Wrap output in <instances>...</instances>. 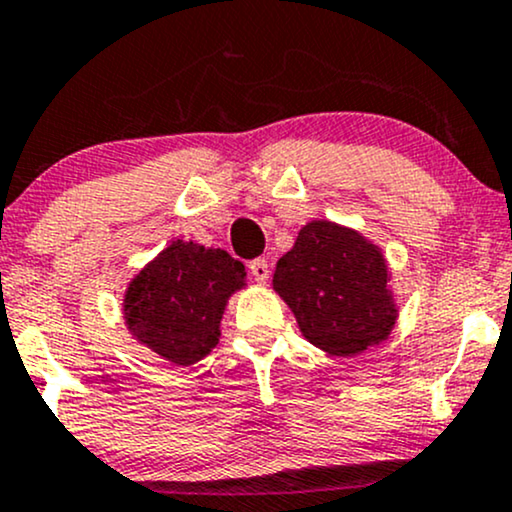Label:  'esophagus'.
<instances>
[{"label":"esophagus","instance_id":"1","mask_svg":"<svg viewBox=\"0 0 512 512\" xmlns=\"http://www.w3.org/2000/svg\"><path fill=\"white\" fill-rule=\"evenodd\" d=\"M248 269H250V274L255 276V281H267L269 279V264H267V260H264V257H257V260H252L248 264Z\"/></svg>","mask_w":512,"mask_h":512}]
</instances>
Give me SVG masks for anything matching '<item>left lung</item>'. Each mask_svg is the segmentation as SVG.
Listing matches in <instances>:
<instances>
[{"mask_svg":"<svg viewBox=\"0 0 512 512\" xmlns=\"http://www.w3.org/2000/svg\"><path fill=\"white\" fill-rule=\"evenodd\" d=\"M274 289L303 337L334 356L383 342L397 320L383 255L351 228L313 221L276 262Z\"/></svg>","mask_w":512,"mask_h":512,"instance_id":"1","label":"left lung"}]
</instances>
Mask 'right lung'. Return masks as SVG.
<instances>
[{
    "instance_id": "right-lung-1",
    "label": "right lung",
    "mask_w": 512,
    "mask_h": 512,
    "mask_svg": "<svg viewBox=\"0 0 512 512\" xmlns=\"http://www.w3.org/2000/svg\"><path fill=\"white\" fill-rule=\"evenodd\" d=\"M243 281L245 267L226 250L175 240L129 284V332L170 363H197L219 344L223 308Z\"/></svg>"
}]
</instances>
